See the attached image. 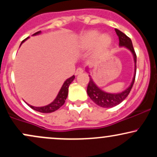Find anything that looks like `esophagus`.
<instances>
[{
    "mask_svg": "<svg viewBox=\"0 0 157 157\" xmlns=\"http://www.w3.org/2000/svg\"><path fill=\"white\" fill-rule=\"evenodd\" d=\"M82 72H83V68H80V67H79V68H77L76 71H75V75H80V74L82 73Z\"/></svg>",
    "mask_w": 157,
    "mask_h": 157,
    "instance_id": "obj_1",
    "label": "esophagus"
}]
</instances>
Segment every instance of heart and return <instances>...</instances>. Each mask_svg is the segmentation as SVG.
Listing matches in <instances>:
<instances>
[{"label":"heart","mask_w":157,"mask_h":157,"mask_svg":"<svg viewBox=\"0 0 157 157\" xmlns=\"http://www.w3.org/2000/svg\"><path fill=\"white\" fill-rule=\"evenodd\" d=\"M95 44V52L97 54L103 53L110 47L112 38L109 34H102L99 36L97 31L88 32L81 37L80 46L82 48H89Z\"/></svg>","instance_id":"b5f03b06"}]
</instances>
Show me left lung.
I'll list each match as a JSON object with an SVG mask.
<instances>
[{
  "label": "left lung",
  "mask_w": 157,
  "mask_h": 157,
  "mask_svg": "<svg viewBox=\"0 0 157 157\" xmlns=\"http://www.w3.org/2000/svg\"><path fill=\"white\" fill-rule=\"evenodd\" d=\"M117 35L119 37V40H120V46H125L127 48H128L130 51L132 52L134 55V63H135V73L134 78H133L131 86L128 88L127 89L122 91V93L119 94H110L106 93L105 91H102L101 89H99L98 87L94 84L93 82L92 79L90 77V80L89 82V85L87 87V93L90 98L93 100L97 105L100 106L102 108H111L113 106H116L119 105L120 102H122L124 100L128 97V95L130 93L131 89L133 87V85L134 83L135 77H136V52L134 51V48L133 47L132 42L130 37H128L127 35H125L123 32L115 29Z\"/></svg>",
  "instance_id": "left-lung-1"
}]
</instances>
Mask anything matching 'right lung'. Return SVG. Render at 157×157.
<instances>
[{
  "label": "right lung",
  "mask_w": 157,
  "mask_h": 157,
  "mask_svg": "<svg viewBox=\"0 0 157 157\" xmlns=\"http://www.w3.org/2000/svg\"><path fill=\"white\" fill-rule=\"evenodd\" d=\"M40 31L36 32V33L34 34L33 35L40 34ZM27 38H28V37H27ZM27 38L23 40L22 43H21V44H22ZM75 77V75H73L72 77H71L70 78L67 79V80L65 81V82L63 83V85L62 88H61L60 91H59L57 97H56L55 100H54L52 103L48 104V105L44 106V107H34V106L29 105V104L28 105H29V107L32 108V109L35 110V111H39V112H41V113H52V112H54V111H55L56 110L59 109L61 106L65 103V102H66V100L68 96V87H69V85L71 84V82L74 80Z\"/></svg>",
  "instance_id": "1"
}]
</instances>
